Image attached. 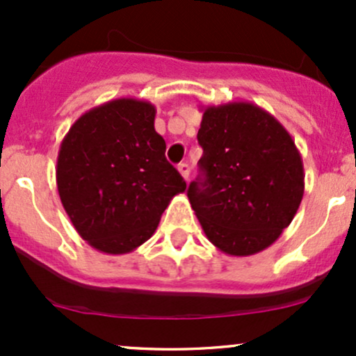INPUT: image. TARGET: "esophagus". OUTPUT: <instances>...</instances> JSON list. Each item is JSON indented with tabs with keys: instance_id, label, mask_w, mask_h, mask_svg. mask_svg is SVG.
Returning <instances> with one entry per match:
<instances>
[{
	"instance_id": "esophagus-1",
	"label": "esophagus",
	"mask_w": 356,
	"mask_h": 356,
	"mask_svg": "<svg viewBox=\"0 0 356 356\" xmlns=\"http://www.w3.org/2000/svg\"><path fill=\"white\" fill-rule=\"evenodd\" d=\"M177 170L179 172H181V175L184 179H189V174H191V167H189V164H186V162H182V164H179L177 165Z\"/></svg>"
}]
</instances>
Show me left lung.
Masks as SVG:
<instances>
[{
    "instance_id": "left-lung-1",
    "label": "left lung",
    "mask_w": 356,
    "mask_h": 356,
    "mask_svg": "<svg viewBox=\"0 0 356 356\" xmlns=\"http://www.w3.org/2000/svg\"><path fill=\"white\" fill-rule=\"evenodd\" d=\"M201 175L187 197L207 239L229 256L271 246L305 192L300 150L280 122L249 102L206 107L197 132Z\"/></svg>"
}]
</instances>
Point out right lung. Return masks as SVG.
Here are the masks:
<instances>
[{
  "mask_svg": "<svg viewBox=\"0 0 356 356\" xmlns=\"http://www.w3.org/2000/svg\"><path fill=\"white\" fill-rule=\"evenodd\" d=\"M155 107L117 99L88 110L61 140L56 186L73 227L92 248L125 254L144 244L186 182L165 159Z\"/></svg>",
  "mask_w": 356,
  "mask_h": 356,
  "instance_id": "right-lung-1",
  "label": "right lung"
}]
</instances>
